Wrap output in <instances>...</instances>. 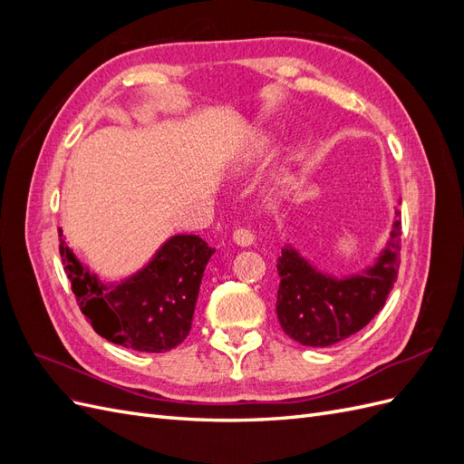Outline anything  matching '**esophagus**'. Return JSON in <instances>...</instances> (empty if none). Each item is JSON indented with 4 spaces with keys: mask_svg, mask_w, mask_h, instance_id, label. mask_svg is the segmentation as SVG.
<instances>
[{
    "mask_svg": "<svg viewBox=\"0 0 464 464\" xmlns=\"http://www.w3.org/2000/svg\"><path fill=\"white\" fill-rule=\"evenodd\" d=\"M234 242L240 247H249V246H254L256 240H254V234H251L249 230L240 228V230L234 232Z\"/></svg>",
    "mask_w": 464,
    "mask_h": 464,
    "instance_id": "1",
    "label": "esophagus"
}]
</instances>
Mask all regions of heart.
<instances>
[{"mask_svg": "<svg viewBox=\"0 0 464 464\" xmlns=\"http://www.w3.org/2000/svg\"><path fill=\"white\" fill-rule=\"evenodd\" d=\"M278 137L276 133L269 130H257L247 137L244 147L237 150L236 157V168L237 170H247V168H254L265 160H269L275 150L278 149Z\"/></svg>", "mask_w": 464, "mask_h": 464, "instance_id": "obj_1", "label": "heart"}]
</instances>
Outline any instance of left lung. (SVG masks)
Wrapping results in <instances>:
<instances>
[{"label": "left lung", "mask_w": 464, "mask_h": 464, "mask_svg": "<svg viewBox=\"0 0 464 464\" xmlns=\"http://www.w3.org/2000/svg\"><path fill=\"white\" fill-rule=\"evenodd\" d=\"M401 203V199H399ZM401 261V210L375 259L360 271L331 275L286 244L280 251L276 315L283 331L304 346L325 348L358 333L383 310Z\"/></svg>", "instance_id": "1"}]
</instances>
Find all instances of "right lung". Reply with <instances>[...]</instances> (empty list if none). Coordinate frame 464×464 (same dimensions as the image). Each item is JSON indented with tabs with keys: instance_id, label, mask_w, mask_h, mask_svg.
<instances>
[{
	"instance_id": "add662e5",
	"label": "right lung",
	"mask_w": 464,
	"mask_h": 464,
	"mask_svg": "<svg viewBox=\"0 0 464 464\" xmlns=\"http://www.w3.org/2000/svg\"><path fill=\"white\" fill-rule=\"evenodd\" d=\"M60 254L81 312L106 341L168 353L191 331L205 266L215 247L193 234H176L135 273L120 280L98 276L82 265L60 230Z\"/></svg>"
}]
</instances>
